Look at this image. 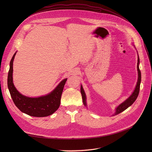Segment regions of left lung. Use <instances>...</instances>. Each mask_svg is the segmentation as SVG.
Listing matches in <instances>:
<instances>
[{
	"label": "left lung",
	"instance_id": "left-lung-1",
	"mask_svg": "<svg viewBox=\"0 0 152 152\" xmlns=\"http://www.w3.org/2000/svg\"><path fill=\"white\" fill-rule=\"evenodd\" d=\"M139 64H140V58L138 56V59H137V73H138V79H137V84L136 86L135 89L133 91V93H132V94L129 97L126 101L121 103L120 105H118V107H117V108L115 109V113L114 115H117L118 113H120L121 112H122L124 110H126L128 107H129L132 104V103H134L136 98L138 96L139 93H140V83H141V72L139 68ZM80 93L82 94V100H83V103L86 106H87L86 104V94L84 93V91L83 89V87L81 86H80Z\"/></svg>",
	"mask_w": 152,
	"mask_h": 152
}]
</instances>
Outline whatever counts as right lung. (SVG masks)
<instances>
[{
	"label": "right lung",
	"mask_w": 152,
	"mask_h": 152,
	"mask_svg": "<svg viewBox=\"0 0 152 152\" xmlns=\"http://www.w3.org/2000/svg\"><path fill=\"white\" fill-rule=\"evenodd\" d=\"M16 53L10 61L7 77V86L14 103L20 111L32 117H43L52 115L58 109L64 86L67 79H63L51 93L39 98H29L20 94L12 82L13 61Z\"/></svg>",
	"instance_id": "1"
}]
</instances>
